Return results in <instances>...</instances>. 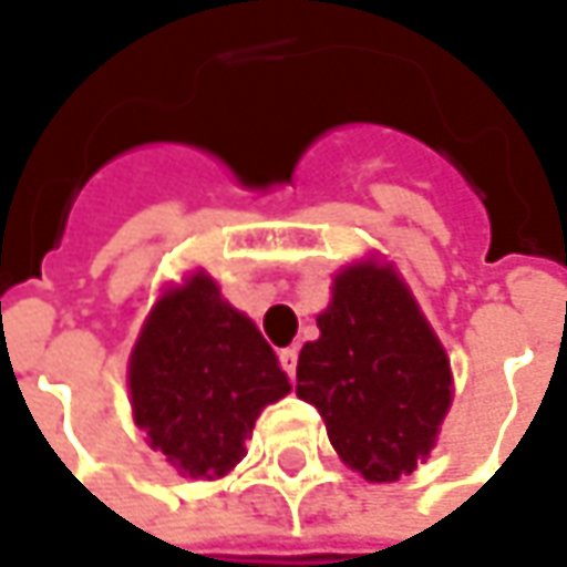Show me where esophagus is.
<instances>
[{
	"instance_id": "esophagus-1",
	"label": "esophagus",
	"mask_w": 567,
	"mask_h": 567,
	"mask_svg": "<svg viewBox=\"0 0 567 567\" xmlns=\"http://www.w3.org/2000/svg\"><path fill=\"white\" fill-rule=\"evenodd\" d=\"M277 360H280V369H284V372H287V375L293 379V375H296V360H299L296 347H287V350H280V357H277Z\"/></svg>"
}]
</instances>
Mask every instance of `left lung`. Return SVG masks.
<instances>
[{
	"mask_svg": "<svg viewBox=\"0 0 567 567\" xmlns=\"http://www.w3.org/2000/svg\"><path fill=\"white\" fill-rule=\"evenodd\" d=\"M318 331L299 353L296 394L369 483L413 473L451 406V369L401 277L375 265L338 274Z\"/></svg>",
	"mask_w": 567,
	"mask_h": 567,
	"instance_id": "left-lung-1",
	"label": "left lung"
}]
</instances>
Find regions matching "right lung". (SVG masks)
I'll list each match as a JSON object with an SVG mask.
<instances>
[{
  "label": "right lung",
  "mask_w": 567,
  "mask_h": 567,
  "mask_svg": "<svg viewBox=\"0 0 567 567\" xmlns=\"http://www.w3.org/2000/svg\"><path fill=\"white\" fill-rule=\"evenodd\" d=\"M135 423L173 467L214 480L246 457L251 425L290 381L268 340L195 274L157 299L128 365Z\"/></svg>",
  "instance_id": "obj_1"
}]
</instances>
